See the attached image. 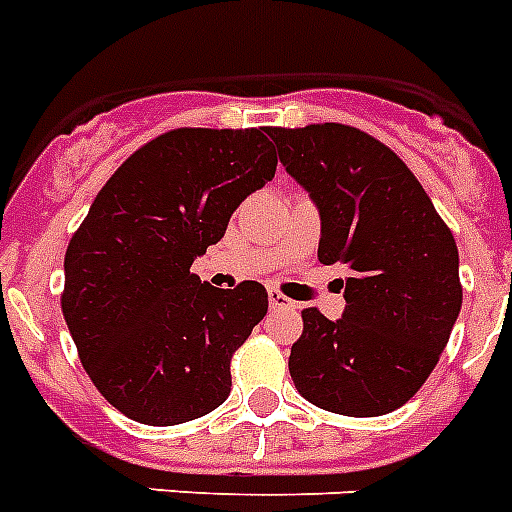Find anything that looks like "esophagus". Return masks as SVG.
I'll list each match as a JSON object with an SVG mask.
<instances>
[{
	"label": "esophagus",
	"mask_w": 512,
	"mask_h": 512,
	"mask_svg": "<svg viewBox=\"0 0 512 512\" xmlns=\"http://www.w3.org/2000/svg\"><path fill=\"white\" fill-rule=\"evenodd\" d=\"M268 304H270V309H296V302H291V299H286V296L281 294V291H276V289H270L268 291Z\"/></svg>",
	"instance_id": "1"
}]
</instances>
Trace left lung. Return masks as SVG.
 <instances>
[{
  "instance_id": "1",
  "label": "left lung",
  "mask_w": 512,
  "mask_h": 512,
  "mask_svg": "<svg viewBox=\"0 0 512 512\" xmlns=\"http://www.w3.org/2000/svg\"><path fill=\"white\" fill-rule=\"evenodd\" d=\"M268 135L320 213V263L346 270L341 320L302 312L296 390L333 414H390L432 375L461 312L453 234L409 166L367 132L328 122Z\"/></svg>"
}]
</instances>
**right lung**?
Masks as SVG:
<instances>
[{
    "instance_id": "add662e5",
    "label": "right lung",
    "mask_w": 512,
    "mask_h": 512,
    "mask_svg": "<svg viewBox=\"0 0 512 512\" xmlns=\"http://www.w3.org/2000/svg\"><path fill=\"white\" fill-rule=\"evenodd\" d=\"M276 163L263 130H171L96 195L64 255L62 312L85 372L124 416L171 427L229 398L231 356L268 291L216 289L190 268Z\"/></svg>"
}]
</instances>
